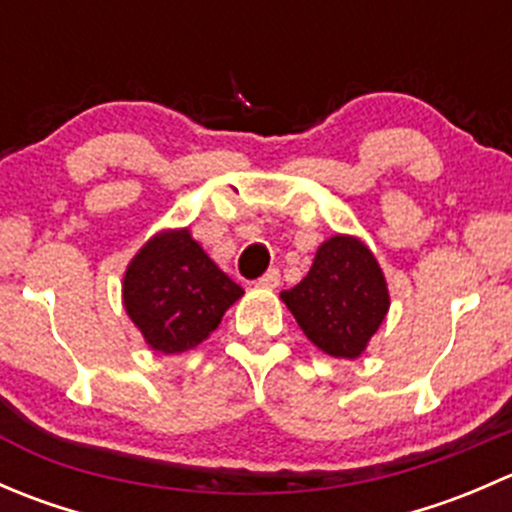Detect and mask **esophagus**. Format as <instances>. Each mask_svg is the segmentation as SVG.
Here are the masks:
<instances>
[{
    "mask_svg": "<svg viewBox=\"0 0 512 512\" xmlns=\"http://www.w3.org/2000/svg\"><path fill=\"white\" fill-rule=\"evenodd\" d=\"M255 285L265 287V289H275L277 285H280V270H267L265 275L255 282Z\"/></svg>",
    "mask_w": 512,
    "mask_h": 512,
    "instance_id": "esophagus-1",
    "label": "esophagus"
}]
</instances>
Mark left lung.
Segmentation results:
<instances>
[{"instance_id": "1", "label": "left lung", "mask_w": 512, "mask_h": 512, "mask_svg": "<svg viewBox=\"0 0 512 512\" xmlns=\"http://www.w3.org/2000/svg\"><path fill=\"white\" fill-rule=\"evenodd\" d=\"M280 299L304 337L334 359L364 354L391 307L379 260L354 235L324 240L307 277L285 289Z\"/></svg>"}]
</instances>
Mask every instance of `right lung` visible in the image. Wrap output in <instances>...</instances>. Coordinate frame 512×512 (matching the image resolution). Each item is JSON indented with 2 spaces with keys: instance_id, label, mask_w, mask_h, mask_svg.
Returning a JSON list of instances; mask_svg holds the SVG:
<instances>
[{
  "instance_id": "right-lung-1",
  "label": "right lung",
  "mask_w": 512,
  "mask_h": 512,
  "mask_svg": "<svg viewBox=\"0 0 512 512\" xmlns=\"http://www.w3.org/2000/svg\"><path fill=\"white\" fill-rule=\"evenodd\" d=\"M123 307L160 354L203 344L245 289L215 265L188 227L160 230L123 272Z\"/></svg>"
}]
</instances>
